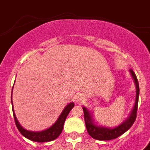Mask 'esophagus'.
Returning <instances> with one entry per match:
<instances>
[{
	"label": "esophagus",
	"mask_w": 150,
	"mask_h": 150,
	"mask_svg": "<svg viewBox=\"0 0 150 150\" xmlns=\"http://www.w3.org/2000/svg\"><path fill=\"white\" fill-rule=\"evenodd\" d=\"M75 100H76V102L77 103H83L86 100V97L82 93H79L76 96V98H75Z\"/></svg>",
	"instance_id": "obj_1"
}]
</instances>
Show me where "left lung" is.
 <instances>
[{"label":"left lung","mask_w":150,"mask_h":150,"mask_svg":"<svg viewBox=\"0 0 150 150\" xmlns=\"http://www.w3.org/2000/svg\"><path fill=\"white\" fill-rule=\"evenodd\" d=\"M129 72H130L134 82H135V88H136V96H135V104H134V107H133L129 116L121 125L112 128L96 125L91 112L89 111L86 107H82L83 112H84L85 123H86L87 132L89 134V135L95 139L111 140L117 139L119 136H121L122 134L126 132L135 122V118H136V114H137L139 96V86L137 77H136L134 71L132 69H130Z\"/></svg>","instance_id":"1"}]
</instances>
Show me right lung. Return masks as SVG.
Segmentation results:
<instances>
[{
    "mask_svg": "<svg viewBox=\"0 0 150 150\" xmlns=\"http://www.w3.org/2000/svg\"><path fill=\"white\" fill-rule=\"evenodd\" d=\"M12 96V95H11ZM12 99V98H11ZM12 103V100H11ZM13 105V103H12ZM75 106V103L73 102L69 103L63 110V111L61 112V114H60V116L56 121V122L50 126V128L46 129V130L41 131V132H32V131H28L26 129H25L22 127L20 123L18 121L17 117L15 116V111L13 109L12 106V111H13V115H14V118H15V125L17 126L18 129L20 132V133L22 134L24 137L26 139L34 142H50L53 140L56 139L58 137L59 135H61V132L63 130L64 124L65 121V119L67 116L69 114V112L71 111V110L72 109L73 107Z\"/></svg>",
    "mask_w": 150,
    "mask_h": 150,
    "instance_id": "1",
    "label": "right lung"
}]
</instances>
